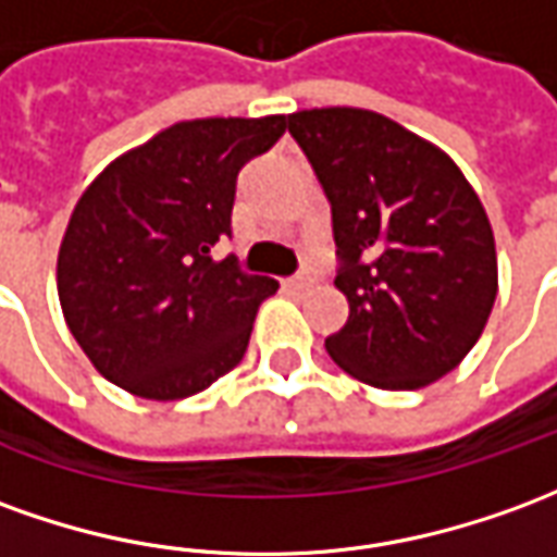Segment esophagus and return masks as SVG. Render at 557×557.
<instances>
[{
  "label": "esophagus",
  "mask_w": 557,
  "mask_h": 557,
  "mask_svg": "<svg viewBox=\"0 0 557 557\" xmlns=\"http://www.w3.org/2000/svg\"><path fill=\"white\" fill-rule=\"evenodd\" d=\"M307 283H310V280H307L305 274H298V277H289V280H286V289L301 292V289H307Z\"/></svg>",
  "instance_id": "34e87169"
}]
</instances>
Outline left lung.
Returning <instances> with one entry per match:
<instances>
[{"label":"left lung","instance_id":"obj_1","mask_svg":"<svg viewBox=\"0 0 557 557\" xmlns=\"http://www.w3.org/2000/svg\"><path fill=\"white\" fill-rule=\"evenodd\" d=\"M289 132L332 201L349 319L325 341L373 388H422L461 364L497 295V252L480 196L453 159L364 108L289 114Z\"/></svg>","mask_w":557,"mask_h":557}]
</instances>
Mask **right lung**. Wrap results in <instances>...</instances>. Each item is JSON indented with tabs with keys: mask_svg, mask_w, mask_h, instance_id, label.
<instances>
[{
	"mask_svg": "<svg viewBox=\"0 0 557 557\" xmlns=\"http://www.w3.org/2000/svg\"><path fill=\"white\" fill-rule=\"evenodd\" d=\"M286 116L186 120L116 157L77 198L57 259L69 332L92 368L138 398L177 400L216 383L250 344L277 280L244 274L213 244L232 235L244 162Z\"/></svg>",
	"mask_w": 557,
	"mask_h": 557,
	"instance_id": "right-lung-1",
	"label": "right lung"
}]
</instances>
